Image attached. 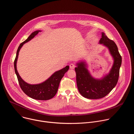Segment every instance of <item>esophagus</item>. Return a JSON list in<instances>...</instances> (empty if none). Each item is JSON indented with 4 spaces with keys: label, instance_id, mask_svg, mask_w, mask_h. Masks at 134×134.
Instances as JSON below:
<instances>
[{
    "label": "esophagus",
    "instance_id": "esophagus-1",
    "mask_svg": "<svg viewBox=\"0 0 134 134\" xmlns=\"http://www.w3.org/2000/svg\"><path fill=\"white\" fill-rule=\"evenodd\" d=\"M69 68H70V69H74L75 68V65L73 64H71L69 65Z\"/></svg>",
    "mask_w": 134,
    "mask_h": 134
}]
</instances>
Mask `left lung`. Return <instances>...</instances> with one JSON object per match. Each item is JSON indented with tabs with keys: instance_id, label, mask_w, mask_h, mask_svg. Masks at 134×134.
Returning a JSON list of instances; mask_svg holds the SVG:
<instances>
[{
	"instance_id": "obj_1",
	"label": "left lung",
	"mask_w": 134,
	"mask_h": 134,
	"mask_svg": "<svg viewBox=\"0 0 134 134\" xmlns=\"http://www.w3.org/2000/svg\"><path fill=\"white\" fill-rule=\"evenodd\" d=\"M107 47L114 59L113 66L109 72L101 80L95 79L91 75L85 62L79 63L75 70L76 73V82L80 94L90 99H101L108 95L117 84L122 58L118 47L113 41L109 39L103 32L99 41Z\"/></svg>"
}]
</instances>
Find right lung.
Returning <instances> with one entry per match:
<instances>
[{
  "label": "right lung",
  "mask_w": 134,
  "mask_h": 134,
  "mask_svg": "<svg viewBox=\"0 0 134 134\" xmlns=\"http://www.w3.org/2000/svg\"><path fill=\"white\" fill-rule=\"evenodd\" d=\"M41 31H35L33 32L27 39L19 46L16 52V56L14 60V69L18 81L22 91L29 97L37 100H48L53 98L58 91L61 80L64 74L69 69V66H66L65 68L55 71L50 77L44 82L38 84H30L23 81L19 75L17 68L16 63L18 55L21 48L23 44L29 41L37 34Z\"/></svg>",
  "instance_id": "obj_1"
}]
</instances>
